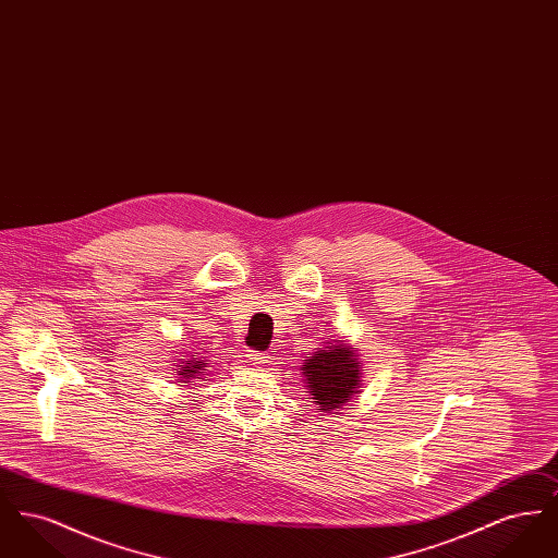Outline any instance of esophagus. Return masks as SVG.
<instances>
[{
    "label": "esophagus",
    "mask_w": 558,
    "mask_h": 558,
    "mask_svg": "<svg viewBox=\"0 0 558 558\" xmlns=\"http://www.w3.org/2000/svg\"><path fill=\"white\" fill-rule=\"evenodd\" d=\"M246 355H248V360H251L253 364H266L267 362L266 351H248Z\"/></svg>",
    "instance_id": "obj_1"
}]
</instances>
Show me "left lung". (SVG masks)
I'll return each mask as SVG.
<instances>
[{
  "label": "left lung",
  "instance_id": "1",
  "mask_svg": "<svg viewBox=\"0 0 558 558\" xmlns=\"http://www.w3.org/2000/svg\"><path fill=\"white\" fill-rule=\"evenodd\" d=\"M353 347L330 343L305 360V380L322 412L343 405L360 387V368Z\"/></svg>",
  "mask_w": 558,
  "mask_h": 558
}]
</instances>
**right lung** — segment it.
Segmentation results:
<instances>
[{
    "label": "right lung",
    "mask_w": 558,
    "mask_h": 558,
    "mask_svg": "<svg viewBox=\"0 0 558 558\" xmlns=\"http://www.w3.org/2000/svg\"><path fill=\"white\" fill-rule=\"evenodd\" d=\"M201 371H205V364L190 360L184 368H180V374H182V378L190 380V378H198L203 374Z\"/></svg>",
    "instance_id": "right-lung-1"
}]
</instances>
